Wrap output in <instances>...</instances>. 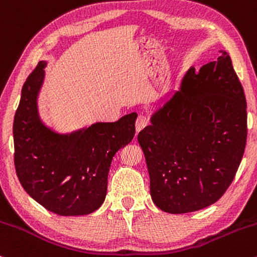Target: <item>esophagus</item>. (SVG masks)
<instances>
[{"instance_id":"1","label":"esophagus","mask_w":257,"mask_h":257,"mask_svg":"<svg viewBox=\"0 0 257 257\" xmlns=\"http://www.w3.org/2000/svg\"><path fill=\"white\" fill-rule=\"evenodd\" d=\"M149 117H146L145 114H140V116L138 117L137 119V123H135V128H137V132H140L143 131L145 126L149 124Z\"/></svg>"}]
</instances>
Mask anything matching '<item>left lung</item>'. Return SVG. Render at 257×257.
Instances as JSON below:
<instances>
[{"label":"left lung","instance_id":"8db88e82","mask_svg":"<svg viewBox=\"0 0 257 257\" xmlns=\"http://www.w3.org/2000/svg\"><path fill=\"white\" fill-rule=\"evenodd\" d=\"M191 67L151 124L138 135L153 203L170 214L217 202L232 184L246 145V100L232 60Z\"/></svg>","mask_w":257,"mask_h":257}]
</instances>
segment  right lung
<instances>
[{
  "instance_id": "obj_1",
  "label": "right lung",
  "mask_w": 257,
  "mask_h": 257,
  "mask_svg": "<svg viewBox=\"0 0 257 257\" xmlns=\"http://www.w3.org/2000/svg\"><path fill=\"white\" fill-rule=\"evenodd\" d=\"M41 61L26 78L13 123L14 166L23 188L52 213L73 216L95 211L104 202L113 156L135 135L133 112L117 122L96 123L59 135L43 125L37 93L44 77Z\"/></svg>"
}]
</instances>
